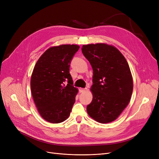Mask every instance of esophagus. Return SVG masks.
Listing matches in <instances>:
<instances>
[{
	"instance_id": "obj_1",
	"label": "esophagus",
	"mask_w": 159,
	"mask_h": 159,
	"mask_svg": "<svg viewBox=\"0 0 159 159\" xmlns=\"http://www.w3.org/2000/svg\"><path fill=\"white\" fill-rule=\"evenodd\" d=\"M86 89H87V88H79V91L80 93H83L84 91H85Z\"/></svg>"
}]
</instances>
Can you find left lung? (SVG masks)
I'll return each mask as SVG.
<instances>
[{
    "label": "left lung",
    "instance_id": "1",
    "mask_svg": "<svg viewBox=\"0 0 159 159\" xmlns=\"http://www.w3.org/2000/svg\"><path fill=\"white\" fill-rule=\"evenodd\" d=\"M81 51L92 67L93 94L87 112L95 121H115L129 104L133 81L129 64L120 51L105 43L83 45Z\"/></svg>",
    "mask_w": 159,
    "mask_h": 159
}]
</instances>
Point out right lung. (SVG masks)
I'll use <instances>...</instances> for the list:
<instances>
[{"instance_id": "obj_1", "label": "right lung", "mask_w": 159, "mask_h": 159, "mask_svg": "<svg viewBox=\"0 0 159 159\" xmlns=\"http://www.w3.org/2000/svg\"><path fill=\"white\" fill-rule=\"evenodd\" d=\"M79 48L74 44L51 47L40 57L33 70L32 98L38 113L48 122L60 123L70 116L78 92L72 85L70 66Z\"/></svg>"}]
</instances>
